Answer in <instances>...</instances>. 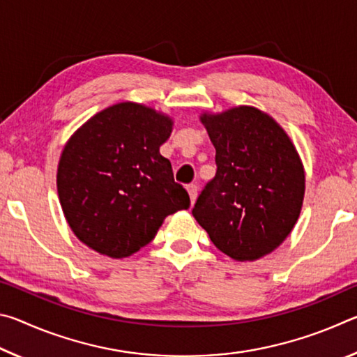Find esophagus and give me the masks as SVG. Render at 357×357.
Wrapping results in <instances>:
<instances>
[{
	"instance_id": "esophagus-1",
	"label": "esophagus",
	"mask_w": 357,
	"mask_h": 357,
	"mask_svg": "<svg viewBox=\"0 0 357 357\" xmlns=\"http://www.w3.org/2000/svg\"><path fill=\"white\" fill-rule=\"evenodd\" d=\"M187 192H189L190 203L193 204V203H195V200H197V197H198V187H197L195 184H190V185H187Z\"/></svg>"
}]
</instances>
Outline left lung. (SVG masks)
<instances>
[{"label":"left lung","mask_w":357,"mask_h":357,"mask_svg":"<svg viewBox=\"0 0 357 357\" xmlns=\"http://www.w3.org/2000/svg\"><path fill=\"white\" fill-rule=\"evenodd\" d=\"M217 173L192 214L220 252L255 261L274 252L299 219L305 173L291 138L250 105L202 113Z\"/></svg>","instance_id":"8db88e82"}]
</instances>
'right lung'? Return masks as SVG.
I'll return each mask as SVG.
<instances>
[{
  "instance_id": "add662e5",
  "label": "right lung",
  "mask_w": 357,
  "mask_h": 357,
  "mask_svg": "<svg viewBox=\"0 0 357 357\" xmlns=\"http://www.w3.org/2000/svg\"><path fill=\"white\" fill-rule=\"evenodd\" d=\"M173 119L137 102L96 113L59 157L56 187L75 236L110 258L130 257L154 239L165 217L190 206L160 146Z\"/></svg>"
}]
</instances>
